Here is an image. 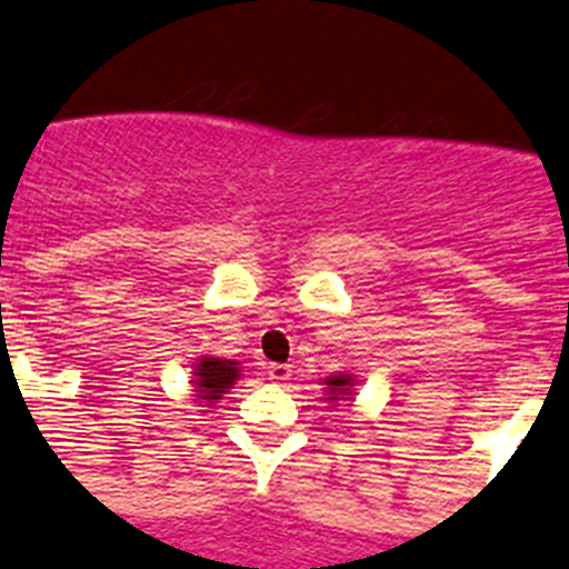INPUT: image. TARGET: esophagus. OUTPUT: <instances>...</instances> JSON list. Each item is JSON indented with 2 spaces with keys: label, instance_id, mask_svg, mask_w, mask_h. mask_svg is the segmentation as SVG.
Masks as SVG:
<instances>
[{
  "label": "esophagus",
  "instance_id": "34e87169",
  "mask_svg": "<svg viewBox=\"0 0 569 569\" xmlns=\"http://www.w3.org/2000/svg\"><path fill=\"white\" fill-rule=\"evenodd\" d=\"M290 375H293L290 363H270L268 367V380H273V383H288Z\"/></svg>",
  "mask_w": 569,
  "mask_h": 569
}]
</instances>
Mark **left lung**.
I'll list each match as a JSON object with an SVG mask.
<instances>
[{
	"mask_svg": "<svg viewBox=\"0 0 569 569\" xmlns=\"http://www.w3.org/2000/svg\"><path fill=\"white\" fill-rule=\"evenodd\" d=\"M325 383L330 387V398L327 400H338V395L349 392V387H352V378H349V375H332V378H327Z\"/></svg>",
	"mask_w": 569,
	"mask_h": 569,
	"instance_id": "obj_1",
	"label": "left lung"
}]
</instances>
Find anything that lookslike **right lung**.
<instances>
[{"mask_svg": "<svg viewBox=\"0 0 569 569\" xmlns=\"http://www.w3.org/2000/svg\"><path fill=\"white\" fill-rule=\"evenodd\" d=\"M197 380L194 392L197 400H220L226 395V389L233 387V380L239 378L237 361H222V358H200L197 363Z\"/></svg>", "mask_w": 569, "mask_h": 569, "instance_id": "obj_1", "label": "right lung"}]
</instances>
